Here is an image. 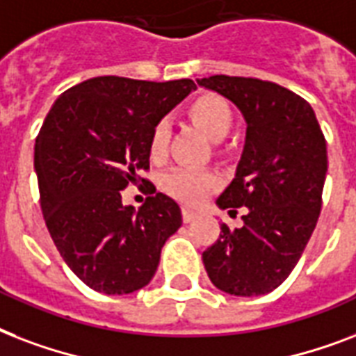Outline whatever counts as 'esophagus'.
<instances>
[{"label": "esophagus", "mask_w": 356, "mask_h": 356, "mask_svg": "<svg viewBox=\"0 0 356 356\" xmlns=\"http://www.w3.org/2000/svg\"><path fill=\"white\" fill-rule=\"evenodd\" d=\"M195 217H197V211H193V209L189 208H184V221L191 222Z\"/></svg>", "instance_id": "34e87169"}]
</instances>
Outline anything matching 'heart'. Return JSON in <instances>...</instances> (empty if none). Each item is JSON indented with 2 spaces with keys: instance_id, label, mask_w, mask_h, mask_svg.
Wrapping results in <instances>:
<instances>
[{
  "instance_id": "obj_1",
  "label": "heart",
  "mask_w": 356,
  "mask_h": 356,
  "mask_svg": "<svg viewBox=\"0 0 356 356\" xmlns=\"http://www.w3.org/2000/svg\"><path fill=\"white\" fill-rule=\"evenodd\" d=\"M187 115L216 143L225 139L234 126L232 109L227 100H222L217 95H204L191 102V106L187 107ZM167 143H169V124L161 120L154 126L150 134V143H148L150 158L156 161L163 159L167 154ZM217 186H219V178L209 170L175 169L163 178L165 191L186 204H197Z\"/></svg>"
}]
</instances>
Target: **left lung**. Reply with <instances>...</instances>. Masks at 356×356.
<instances>
[{
	"label": "left lung",
	"instance_id": "1",
	"mask_svg": "<svg viewBox=\"0 0 356 356\" xmlns=\"http://www.w3.org/2000/svg\"><path fill=\"white\" fill-rule=\"evenodd\" d=\"M197 83L232 102L247 122L234 180L217 198L221 209L245 206L243 227L222 222L204 267L225 293L264 296L288 278L316 228L327 143L310 104L280 85L230 76Z\"/></svg>",
	"mask_w": 356,
	"mask_h": 356
}]
</instances>
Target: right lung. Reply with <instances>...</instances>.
Returning <instances> with one entry per match:
<instances>
[{
	"mask_svg": "<svg viewBox=\"0 0 356 356\" xmlns=\"http://www.w3.org/2000/svg\"><path fill=\"white\" fill-rule=\"evenodd\" d=\"M197 85L102 76L65 90L35 143L44 221L79 280L107 296L145 288L181 209L156 193L137 211L124 206L129 184L150 167V134ZM145 181V180H143Z\"/></svg>",
	"mask_w": 356,
	"mask_h": 356,
	"instance_id": "add662e5",
	"label": "right lung"
}]
</instances>
